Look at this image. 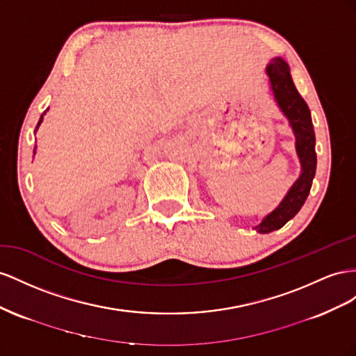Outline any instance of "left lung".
Instances as JSON below:
<instances>
[{
  "mask_svg": "<svg viewBox=\"0 0 356 356\" xmlns=\"http://www.w3.org/2000/svg\"><path fill=\"white\" fill-rule=\"evenodd\" d=\"M266 71L274 99L282 113L289 120L293 136H296V149L300 158L301 172L280 204L255 227L261 234H268L274 229L282 228L297 215L304 201L307 200L314 172H316V150H314L316 138H314L312 115L306 101L298 94L292 82L289 65L286 60L277 56L270 60Z\"/></svg>",
  "mask_w": 356,
  "mask_h": 356,
  "instance_id": "left-lung-1",
  "label": "left lung"
}]
</instances>
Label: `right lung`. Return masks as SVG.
Segmentation results:
<instances>
[{
    "mask_svg": "<svg viewBox=\"0 0 356 356\" xmlns=\"http://www.w3.org/2000/svg\"><path fill=\"white\" fill-rule=\"evenodd\" d=\"M49 110V108H47ZM46 115V111H44V113L42 115V116H40V120H38V124H37V127H35V131L38 129V127H40V124H42V122H43V116ZM34 155H35V149H34Z\"/></svg>",
    "mask_w": 356,
    "mask_h": 356,
    "instance_id": "1",
    "label": "right lung"
}]
</instances>
